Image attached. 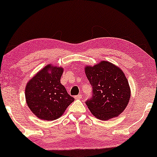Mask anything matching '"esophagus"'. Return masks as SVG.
I'll return each instance as SVG.
<instances>
[{"mask_svg":"<svg viewBox=\"0 0 157 157\" xmlns=\"http://www.w3.org/2000/svg\"><path fill=\"white\" fill-rule=\"evenodd\" d=\"M82 97H83V95H82L81 94H79L78 95H76L74 97V98H75L76 99H81L82 98Z\"/></svg>","mask_w":157,"mask_h":157,"instance_id":"esophagus-1","label":"esophagus"}]
</instances>
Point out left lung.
Here are the masks:
<instances>
[{
	"label": "left lung",
	"instance_id": "obj_1",
	"mask_svg": "<svg viewBox=\"0 0 157 157\" xmlns=\"http://www.w3.org/2000/svg\"><path fill=\"white\" fill-rule=\"evenodd\" d=\"M85 72L92 88V96L86 101L92 114L101 120L121 114L131 96L129 82L121 69L103 60L85 67Z\"/></svg>",
	"mask_w": 157,
	"mask_h": 157
}]
</instances>
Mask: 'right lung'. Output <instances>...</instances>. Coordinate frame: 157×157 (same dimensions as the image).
Segmentation results:
<instances>
[{"label": "right lung", "mask_w": 157, "mask_h": 157, "mask_svg": "<svg viewBox=\"0 0 157 157\" xmlns=\"http://www.w3.org/2000/svg\"><path fill=\"white\" fill-rule=\"evenodd\" d=\"M64 69L47 65L28 82L25 97L28 106L38 118L51 121L63 115L74 98L60 83Z\"/></svg>", "instance_id": "right-lung-1"}]
</instances>
